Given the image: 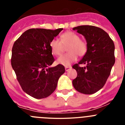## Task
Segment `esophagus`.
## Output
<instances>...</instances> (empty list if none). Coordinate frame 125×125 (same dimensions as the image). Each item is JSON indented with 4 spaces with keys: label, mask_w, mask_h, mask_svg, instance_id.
Here are the masks:
<instances>
[{
    "label": "esophagus",
    "mask_w": 125,
    "mask_h": 125,
    "mask_svg": "<svg viewBox=\"0 0 125 125\" xmlns=\"http://www.w3.org/2000/svg\"><path fill=\"white\" fill-rule=\"evenodd\" d=\"M71 69V66H65V70H66V71H68L69 69Z\"/></svg>",
    "instance_id": "1"
}]
</instances>
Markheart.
Listing matches in <instances>:
<instances>
[{
    "label": "heart",
    "instance_id": "b5f03b06",
    "mask_svg": "<svg viewBox=\"0 0 125 125\" xmlns=\"http://www.w3.org/2000/svg\"><path fill=\"white\" fill-rule=\"evenodd\" d=\"M66 51L68 52L61 56L57 60V62L63 66H69L77 58L83 56L87 51L88 46L86 42L80 39V36L73 31H66L61 34L60 41L52 39L50 42V47L52 53L55 56L61 54L63 46H67Z\"/></svg>",
    "mask_w": 125,
    "mask_h": 125
}]
</instances>
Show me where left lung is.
I'll use <instances>...</instances> for the list:
<instances>
[{
	"instance_id": "left-lung-1",
	"label": "left lung",
	"mask_w": 125,
	"mask_h": 125,
	"mask_svg": "<svg viewBox=\"0 0 125 125\" xmlns=\"http://www.w3.org/2000/svg\"><path fill=\"white\" fill-rule=\"evenodd\" d=\"M73 30L85 37L88 46L83 58L73 66L77 73L73 86L81 93L93 94L104 86L110 74L115 62V44L107 32L98 27L82 25Z\"/></svg>"
}]
</instances>
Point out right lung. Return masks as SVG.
Segmentation results:
<instances>
[{
    "instance_id": "right-lung-1",
    "label": "right lung",
    "mask_w": 125,
    "mask_h": 125,
    "mask_svg": "<svg viewBox=\"0 0 125 125\" xmlns=\"http://www.w3.org/2000/svg\"><path fill=\"white\" fill-rule=\"evenodd\" d=\"M62 29L31 28L13 44L12 68L21 89L33 98L41 99L50 96L56 88L60 76L64 73L62 65L50 66L54 61L50 42Z\"/></svg>"
}]
</instances>
